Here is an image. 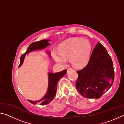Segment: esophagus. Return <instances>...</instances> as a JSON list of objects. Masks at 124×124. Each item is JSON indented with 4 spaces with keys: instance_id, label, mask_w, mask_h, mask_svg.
Wrapping results in <instances>:
<instances>
[{
    "instance_id": "1",
    "label": "esophagus",
    "mask_w": 124,
    "mask_h": 124,
    "mask_svg": "<svg viewBox=\"0 0 124 124\" xmlns=\"http://www.w3.org/2000/svg\"><path fill=\"white\" fill-rule=\"evenodd\" d=\"M73 70V69L72 68H68V69H67V72H70V70Z\"/></svg>"
}]
</instances>
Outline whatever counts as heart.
<instances>
[{
	"mask_svg": "<svg viewBox=\"0 0 124 124\" xmlns=\"http://www.w3.org/2000/svg\"><path fill=\"white\" fill-rule=\"evenodd\" d=\"M91 46L89 42L80 38L67 40L60 45L58 52H54V57L58 63L65 65L66 58H70L73 66L81 67L89 61Z\"/></svg>",
	"mask_w": 124,
	"mask_h": 124,
	"instance_id": "obj_1",
	"label": "heart"
}]
</instances>
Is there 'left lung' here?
<instances>
[{
  "instance_id": "left-lung-1",
  "label": "left lung",
  "mask_w": 124,
  "mask_h": 124,
  "mask_svg": "<svg viewBox=\"0 0 124 124\" xmlns=\"http://www.w3.org/2000/svg\"><path fill=\"white\" fill-rule=\"evenodd\" d=\"M77 73L76 88L83 97L87 98H100L114 82L112 58L100 43L95 46L86 66Z\"/></svg>"
}]
</instances>
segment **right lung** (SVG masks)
<instances>
[{"mask_svg":"<svg viewBox=\"0 0 124 124\" xmlns=\"http://www.w3.org/2000/svg\"><path fill=\"white\" fill-rule=\"evenodd\" d=\"M49 40H41L40 41L34 42L29 45V47L24 54H22L20 57V63L19 67L23 63L24 58L26 54L29 53L34 50L41 49L45 48L50 45L48 43ZM67 70H65L61 72L55 73H49V87H48L47 93L46 95L40 100L38 101H32L28 100V101L33 104H35L39 103L40 105L47 104L53 100L54 98L56 95V91H57V85L59 80L66 74Z\"/></svg>","mask_w":124,"mask_h":124,"instance_id":"obj_1","label":"right lung"}]
</instances>
